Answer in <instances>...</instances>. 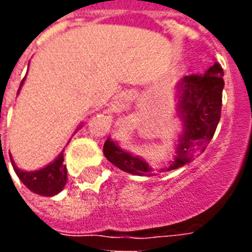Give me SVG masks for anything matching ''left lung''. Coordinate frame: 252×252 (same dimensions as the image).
I'll list each match as a JSON object with an SVG mask.
<instances>
[{"mask_svg": "<svg viewBox=\"0 0 252 252\" xmlns=\"http://www.w3.org/2000/svg\"><path fill=\"white\" fill-rule=\"evenodd\" d=\"M222 75L220 63L215 61L202 77L186 75L177 82L175 115L180 120V132L174 144V158L166 167L159 169V173L180 169L205 151L221 115ZM104 155L126 173L140 177L155 175L146 159L124 150L110 136L104 144Z\"/></svg>", "mask_w": 252, "mask_h": 252, "instance_id": "1", "label": "left lung"}]
</instances>
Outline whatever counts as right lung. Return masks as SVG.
<instances>
[{"instance_id":"right-lung-1","label":"right lung","mask_w":252,"mask_h":252,"mask_svg":"<svg viewBox=\"0 0 252 252\" xmlns=\"http://www.w3.org/2000/svg\"><path fill=\"white\" fill-rule=\"evenodd\" d=\"M25 78L21 81V85H20L19 93L21 90V86L24 85ZM82 128V124H79L77 126V129H81ZM74 132V133H75ZM63 151L57 158L54 159L52 162L41 167L39 170H33V171H27V170L19 169L16 163H14L13 158L10 155V162H12V166H13L14 173L17 174V177L20 178V181L24 184L31 191H33L36 194L46 195V197H52V195H57L58 193H61L66 185L67 182V171L66 166L63 163Z\"/></svg>"}]
</instances>
